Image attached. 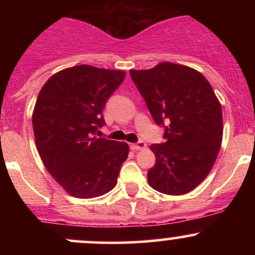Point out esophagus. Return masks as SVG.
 I'll return each instance as SVG.
<instances>
[{
    "mask_svg": "<svg viewBox=\"0 0 255 255\" xmlns=\"http://www.w3.org/2000/svg\"><path fill=\"white\" fill-rule=\"evenodd\" d=\"M130 148L134 151H139V150H144L146 148V142L145 141H139L136 144H131Z\"/></svg>",
    "mask_w": 255,
    "mask_h": 255,
    "instance_id": "1",
    "label": "esophagus"
}]
</instances>
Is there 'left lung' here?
<instances>
[{
	"label": "left lung",
	"mask_w": 255,
	"mask_h": 255,
	"mask_svg": "<svg viewBox=\"0 0 255 255\" xmlns=\"http://www.w3.org/2000/svg\"><path fill=\"white\" fill-rule=\"evenodd\" d=\"M157 125H166L165 142L150 146L156 164L148 184L168 195L193 191L211 171L223 137L222 107L206 78L191 67L160 62L130 69Z\"/></svg>",
	"instance_id": "left-lung-1"
}]
</instances>
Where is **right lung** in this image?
I'll list each match as a JSON object with an SVG mask.
<instances>
[{
	"mask_svg": "<svg viewBox=\"0 0 255 255\" xmlns=\"http://www.w3.org/2000/svg\"><path fill=\"white\" fill-rule=\"evenodd\" d=\"M125 77V71L80 64L55 73L38 95L32 114L38 153L72 197H101L118 183L129 147L96 131L104 125L108 98Z\"/></svg>",
	"mask_w": 255,
	"mask_h": 255,
	"instance_id": "obj_1",
	"label": "right lung"
}]
</instances>
